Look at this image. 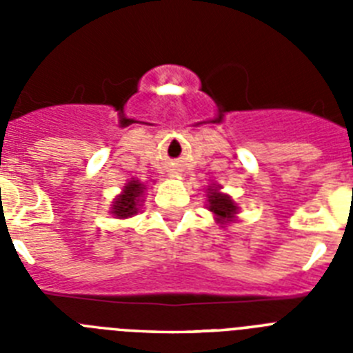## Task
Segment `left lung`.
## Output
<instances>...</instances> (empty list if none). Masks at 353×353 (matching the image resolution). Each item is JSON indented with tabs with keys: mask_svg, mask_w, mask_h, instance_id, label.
<instances>
[{
	"mask_svg": "<svg viewBox=\"0 0 353 353\" xmlns=\"http://www.w3.org/2000/svg\"><path fill=\"white\" fill-rule=\"evenodd\" d=\"M207 191H208L207 208L210 212H214L217 223L226 224V223H232V221H235V215H236V212H239V207L235 205V201H233V199L230 198L228 194L221 192L219 185L217 187L210 185Z\"/></svg>",
	"mask_w": 353,
	"mask_h": 353,
	"instance_id": "8db88e82",
	"label": "left lung"
}]
</instances>
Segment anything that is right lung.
<instances>
[{"mask_svg": "<svg viewBox=\"0 0 353 353\" xmlns=\"http://www.w3.org/2000/svg\"><path fill=\"white\" fill-rule=\"evenodd\" d=\"M145 189L146 185H143L139 180H130V182H127L121 194H118L117 199L113 201L111 214L117 215L118 219H127V217H132L134 214H138Z\"/></svg>", "mask_w": 353, "mask_h": 353, "instance_id": "1", "label": "right lung"}]
</instances>
